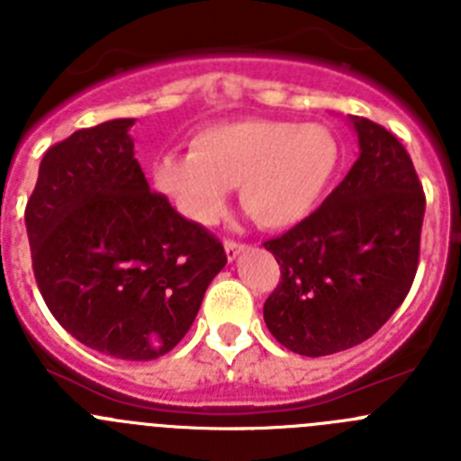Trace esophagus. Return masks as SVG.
Returning a JSON list of instances; mask_svg holds the SVG:
<instances>
[{"mask_svg": "<svg viewBox=\"0 0 461 461\" xmlns=\"http://www.w3.org/2000/svg\"><path fill=\"white\" fill-rule=\"evenodd\" d=\"M223 247H226L228 260H235L240 256V251L247 249V244L238 242V240H226V242H223Z\"/></svg>", "mask_w": 461, "mask_h": 461, "instance_id": "34e87169", "label": "esophagus"}]
</instances>
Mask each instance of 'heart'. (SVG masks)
I'll list each match as a JSON object with an SVG mask.
<instances>
[{
  "instance_id": "heart-1",
  "label": "heart",
  "mask_w": 461,
  "mask_h": 461,
  "mask_svg": "<svg viewBox=\"0 0 461 461\" xmlns=\"http://www.w3.org/2000/svg\"><path fill=\"white\" fill-rule=\"evenodd\" d=\"M339 164V140L323 124L226 122L195 133L191 154L158 158L154 185L195 223L217 221L228 189L238 186L251 219L281 230L321 205Z\"/></svg>"
}]
</instances>
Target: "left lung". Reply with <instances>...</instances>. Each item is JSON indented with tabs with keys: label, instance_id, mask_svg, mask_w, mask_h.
<instances>
[{
	"label": "left lung",
	"instance_id": "left-lung-1",
	"mask_svg": "<svg viewBox=\"0 0 461 461\" xmlns=\"http://www.w3.org/2000/svg\"><path fill=\"white\" fill-rule=\"evenodd\" d=\"M360 157L304 221L267 240L281 279L263 319L281 346L307 357L362 344L404 303L420 258L425 191L404 145L351 117Z\"/></svg>",
	"mask_w": 461,
	"mask_h": 461
}]
</instances>
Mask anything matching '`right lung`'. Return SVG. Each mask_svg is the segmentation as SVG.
Instances as JSON below:
<instances>
[{"mask_svg":"<svg viewBox=\"0 0 461 461\" xmlns=\"http://www.w3.org/2000/svg\"><path fill=\"white\" fill-rule=\"evenodd\" d=\"M129 126L110 120L55 142L24 223L39 291L68 335L105 356L154 360L189 332L226 251L149 191Z\"/></svg>","mask_w":461,"mask_h":461,"instance_id":"1","label":"right lung"}]
</instances>
